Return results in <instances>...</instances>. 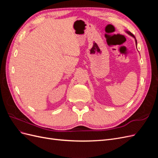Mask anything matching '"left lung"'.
I'll return each instance as SVG.
<instances>
[{
  "instance_id": "8db88e82",
  "label": "left lung",
  "mask_w": 158,
  "mask_h": 158,
  "mask_svg": "<svg viewBox=\"0 0 158 158\" xmlns=\"http://www.w3.org/2000/svg\"><path fill=\"white\" fill-rule=\"evenodd\" d=\"M127 33H128V34H129V35H131V36H132V37H135V35H134L132 34V33L131 32H130V31H127ZM135 39H136V38H135ZM136 44H137V41H136Z\"/></svg>"
}]
</instances>
